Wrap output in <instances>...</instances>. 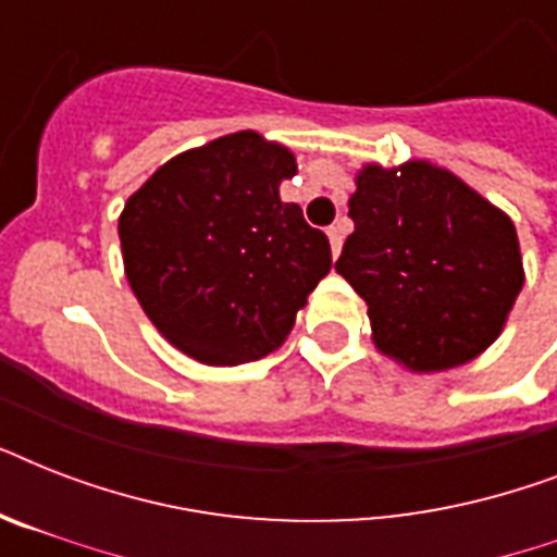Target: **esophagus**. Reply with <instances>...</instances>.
Segmentation results:
<instances>
[{
    "instance_id": "esophagus-1",
    "label": "esophagus",
    "mask_w": 557,
    "mask_h": 557,
    "mask_svg": "<svg viewBox=\"0 0 557 557\" xmlns=\"http://www.w3.org/2000/svg\"><path fill=\"white\" fill-rule=\"evenodd\" d=\"M326 234H330L332 253H335V257H338V253H341V245H344V236H341V225H332L330 231H326Z\"/></svg>"
}]
</instances>
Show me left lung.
Returning a JSON list of instances; mask_svg holds the SVG:
<instances>
[{
  "instance_id": "8db88e82",
  "label": "left lung",
  "mask_w": 557,
  "mask_h": 557,
  "mask_svg": "<svg viewBox=\"0 0 557 557\" xmlns=\"http://www.w3.org/2000/svg\"><path fill=\"white\" fill-rule=\"evenodd\" d=\"M335 269L370 314L372 344L413 372L492 347L523 288L515 222L431 161L364 164Z\"/></svg>"
}]
</instances>
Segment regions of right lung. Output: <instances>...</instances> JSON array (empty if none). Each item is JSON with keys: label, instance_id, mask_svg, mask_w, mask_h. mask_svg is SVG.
I'll return each mask as SVG.
<instances>
[{"label": "right lung", "instance_id": "right-lung-1", "mask_svg": "<svg viewBox=\"0 0 557 557\" xmlns=\"http://www.w3.org/2000/svg\"><path fill=\"white\" fill-rule=\"evenodd\" d=\"M295 173L283 144L243 129L170 159L126 199V280L185 356L208 367L269 356L330 274L326 234L280 199Z\"/></svg>", "mask_w": 557, "mask_h": 557}]
</instances>
